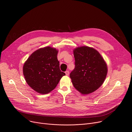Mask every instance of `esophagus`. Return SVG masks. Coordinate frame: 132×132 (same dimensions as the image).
<instances>
[{"label": "esophagus", "mask_w": 132, "mask_h": 132, "mask_svg": "<svg viewBox=\"0 0 132 132\" xmlns=\"http://www.w3.org/2000/svg\"><path fill=\"white\" fill-rule=\"evenodd\" d=\"M69 74V71L68 70H67L65 71V74L66 76H68Z\"/></svg>", "instance_id": "34e87169"}]
</instances>
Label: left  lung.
<instances>
[{
    "mask_svg": "<svg viewBox=\"0 0 132 132\" xmlns=\"http://www.w3.org/2000/svg\"><path fill=\"white\" fill-rule=\"evenodd\" d=\"M73 52L75 67L70 74L73 86L83 95L93 93L102 86L106 78V63L93 48L79 47Z\"/></svg>",
    "mask_w": 132,
    "mask_h": 132,
    "instance_id": "obj_1",
    "label": "left lung"
}]
</instances>
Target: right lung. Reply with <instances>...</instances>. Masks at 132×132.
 <instances>
[{
	"instance_id": "obj_1",
	"label": "right lung",
	"mask_w": 132,
	"mask_h": 132,
	"mask_svg": "<svg viewBox=\"0 0 132 132\" xmlns=\"http://www.w3.org/2000/svg\"><path fill=\"white\" fill-rule=\"evenodd\" d=\"M58 51L48 46L34 52L23 66V74L28 85L42 94L50 93L65 75L59 68Z\"/></svg>"
}]
</instances>
